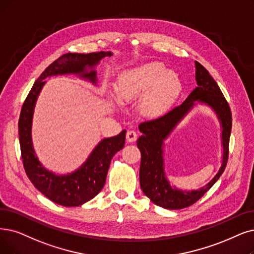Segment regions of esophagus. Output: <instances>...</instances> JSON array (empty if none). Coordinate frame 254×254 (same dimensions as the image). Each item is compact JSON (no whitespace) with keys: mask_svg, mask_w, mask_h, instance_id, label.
<instances>
[{"mask_svg":"<svg viewBox=\"0 0 254 254\" xmlns=\"http://www.w3.org/2000/svg\"><path fill=\"white\" fill-rule=\"evenodd\" d=\"M137 138V133L135 132L134 130H129L127 134H126V139L127 141H129V143H133L134 140H136Z\"/></svg>","mask_w":254,"mask_h":254,"instance_id":"obj_1","label":"esophagus"}]
</instances>
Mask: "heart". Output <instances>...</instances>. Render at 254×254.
<instances>
[{
	"mask_svg": "<svg viewBox=\"0 0 254 254\" xmlns=\"http://www.w3.org/2000/svg\"><path fill=\"white\" fill-rule=\"evenodd\" d=\"M181 90V80L174 70H167L165 64L151 62L121 73L115 84L116 97L128 102L143 96L140 113L149 118L162 115L174 102Z\"/></svg>",
	"mask_w": 254,
	"mask_h": 254,
	"instance_id": "obj_1",
	"label": "heart"
}]
</instances>
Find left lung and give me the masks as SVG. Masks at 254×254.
I'll return each mask as SVG.
<instances>
[{
    "label": "left lung",
    "mask_w": 254,
    "mask_h": 254,
    "mask_svg": "<svg viewBox=\"0 0 254 254\" xmlns=\"http://www.w3.org/2000/svg\"><path fill=\"white\" fill-rule=\"evenodd\" d=\"M197 87L182 104L171 109L160 118L140 123L138 129L143 135L136 141L140 151L139 185L144 194L154 204L167 209H181L190 206L214 186L223 174L228 160L229 137L231 132V111L225 97L208 70L195 62ZM196 103H203L214 110L222 128V165L216 176L199 190L181 191L172 187L165 177L163 167V140Z\"/></svg>",
    "instance_id": "8db88e82"
}]
</instances>
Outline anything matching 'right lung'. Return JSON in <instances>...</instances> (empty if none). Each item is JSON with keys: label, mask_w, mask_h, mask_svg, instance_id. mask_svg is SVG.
<instances>
[{"label": "right lung", "mask_w": 254, "mask_h": 254, "mask_svg": "<svg viewBox=\"0 0 254 254\" xmlns=\"http://www.w3.org/2000/svg\"><path fill=\"white\" fill-rule=\"evenodd\" d=\"M111 55V52L101 51L89 54L66 53L60 56L35 81L21 110L18 136L26 174L43 195L63 206L82 205L99 194L105 185L111 158L125 145L126 130L116 136L101 140L76 171L66 175H56L40 164L33 149L31 129L36 100L47 77L75 74L97 84V72L94 67L101 59Z\"/></svg>", "instance_id": "right-lung-1"}]
</instances>
